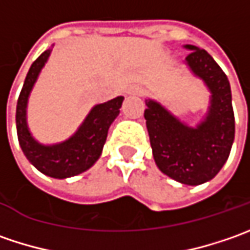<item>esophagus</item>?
Wrapping results in <instances>:
<instances>
[{
  "mask_svg": "<svg viewBox=\"0 0 250 250\" xmlns=\"http://www.w3.org/2000/svg\"><path fill=\"white\" fill-rule=\"evenodd\" d=\"M129 93H132V94H142L143 93V90L140 89V87H132V90H129Z\"/></svg>",
  "mask_w": 250,
  "mask_h": 250,
  "instance_id": "1",
  "label": "esophagus"
}]
</instances>
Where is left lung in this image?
<instances>
[{
  "mask_svg": "<svg viewBox=\"0 0 250 250\" xmlns=\"http://www.w3.org/2000/svg\"><path fill=\"white\" fill-rule=\"evenodd\" d=\"M192 50L187 62L211 91V105L205 122L188 128L154 101H147L145 120L153 157L169 178L187 185H200L216 177L226 164L235 136V117L228 78L203 48Z\"/></svg>",
  "mask_w": 250,
  "mask_h": 250,
  "instance_id": "1",
  "label": "left lung"
}]
</instances>
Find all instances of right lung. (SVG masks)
<instances>
[{
    "label": "right lung",
    "mask_w": 250,
    "mask_h": 250,
    "mask_svg": "<svg viewBox=\"0 0 250 250\" xmlns=\"http://www.w3.org/2000/svg\"><path fill=\"white\" fill-rule=\"evenodd\" d=\"M51 50L44 51L30 66L23 87L16 104V132L23 154L34 167L53 178H68L78 175L90 168L100 157L107 139L108 128L120 114L124 97L96 105L79 130L72 138L55 146H42L30 136L26 125V103L29 93L44 66Z\"/></svg>",
    "instance_id": "1"
}]
</instances>
